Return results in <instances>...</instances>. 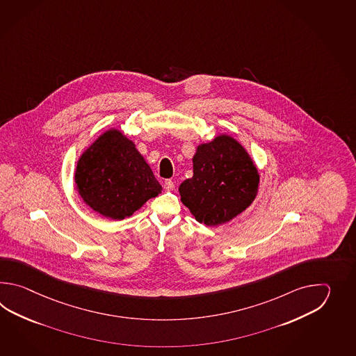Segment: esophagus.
<instances>
[{
    "mask_svg": "<svg viewBox=\"0 0 356 356\" xmlns=\"http://www.w3.org/2000/svg\"><path fill=\"white\" fill-rule=\"evenodd\" d=\"M175 188V181H172V179H167V181H164V189L165 191H173Z\"/></svg>",
    "mask_w": 356,
    "mask_h": 356,
    "instance_id": "34e87169",
    "label": "esophagus"
}]
</instances>
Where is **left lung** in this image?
<instances>
[{
  "mask_svg": "<svg viewBox=\"0 0 356 356\" xmlns=\"http://www.w3.org/2000/svg\"><path fill=\"white\" fill-rule=\"evenodd\" d=\"M257 168L233 137L222 135L200 145L193 177L179 186L183 204L198 222L216 227L234 219L256 198Z\"/></svg>",
  "mask_w": 356,
  "mask_h": 356,
  "instance_id": "1",
  "label": "left lung"
}]
</instances>
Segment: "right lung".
Returning <instances> with one entry per match:
<instances>
[{"label":"right lung","mask_w":356,"mask_h":356,"mask_svg":"<svg viewBox=\"0 0 356 356\" xmlns=\"http://www.w3.org/2000/svg\"><path fill=\"white\" fill-rule=\"evenodd\" d=\"M75 181L83 201L106 218H129L161 192L135 144L117 129L103 134L83 152Z\"/></svg>","instance_id":"obj_1"}]
</instances>
